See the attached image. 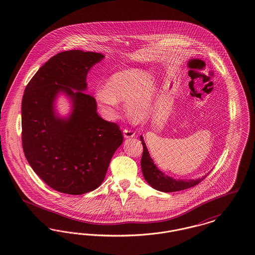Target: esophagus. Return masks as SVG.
<instances>
[{
  "label": "esophagus",
  "instance_id": "34e87169",
  "mask_svg": "<svg viewBox=\"0 0 255 255\" xmlns=\"http://www.w3.org/2000/svg\"><path fill=\"white\" fill-rule=\"evenodd\" d=\"M134 135H135V133H134L133 131H131V130L125 129V130L123 131V136H124L125 138H131V137H133Z\"/></svg>",
  "mask_w": 255,
  "mask_h": 255
}]
</instances>
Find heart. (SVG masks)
<instances>
[{
  "instance_id": "heart-1",
  "label": "heart",
  "mask_w": 255,
  "mask_h": 255,
  "mask_svg": "<svg viewBox=\"0 0 255 255\" xmlns=\"http://www.w3.org/2000/svg\"><path fill=\"white\" fill-rule=\"evenodd\" d=\"M158 95V83L153 75L136 68L114 73L107 80L106 87H98L95 91L97 104L107 116H115L119 101H126V112L134 122H146L152 117Z\"/></svg>"
}]
</instances>
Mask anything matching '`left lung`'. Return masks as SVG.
<instances>
[{
    "label": "left lung",
    "instance_id": "8db88e82",
    "mask_svg": "<svg viewBox=\"0 0 255 255\" xmlns=\"http://www.w3.org/2000/svg\"><path fill=\"white\" fill-rule=\"evenodd\" d=\"M140 141L143 146V153L141 157V171L143 174V177L145 179L147 183L152 186L154 189L161 191V192H175L180 191L183 189H187L190 187H193L199 182H202L206 176L210 173H207L202 178L198 179H191V180H181V179H174L169 177L168 175L164 174L162 171L158 169L157 165L155 164L153 158L150 157V154L148 152V149L146 147L144 139L142 135H140Z\"/></svg>",
    "mask_w": 255,
    "mask_h": 255
}]
</instances>
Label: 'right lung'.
Instances as JSON below:
<instances>
[{
  "label": "right lung",
  "instance_id": "add662e5",
  "mask_svg": "<svg viewBox=\"0 0 255 255\" xmlns=\"http://www.w3.org/2000/svg\"><path fill=\"white\" fill-rule=\"evenodd\" d=\"M105 56L73 49L46 62L25 87L22 101L24 156L37 175L61 193L81 195L97 188L123 141L120 127L101 119L96 99L87 95V74ZM64 94L71 111L55 107Z\"/></svg>",
  "mask_w": 255,
  "mask_h": 255
}]
</instances>
